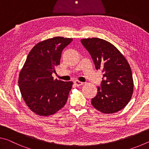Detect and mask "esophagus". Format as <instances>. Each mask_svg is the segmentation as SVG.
Listing matches in <instances>:
<instances>
[{"instance_id": "1", "label": "esophagus", "mask_w": 149, "mask_h": 149, "mask_svg": "<svg viewBox=\"0 0 149 149\" xmlns=\"http://www.w3.org/2000/svg\"><path fill=\"white\" fill-rule=\"evenodd\" d=\"M74 84L76 85L77 86H81V85L83 84L84 83L82 82L79 81V80H75V81H74Z\"/></svg>"}]
</instances>
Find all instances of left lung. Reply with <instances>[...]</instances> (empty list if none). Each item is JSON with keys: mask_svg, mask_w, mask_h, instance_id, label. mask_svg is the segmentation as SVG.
Instances as JSON below:
<instances>
[{"mask_svg": "<svg viewBox=\"0 0 149 149\" xmlns=\"http://www.w3.org/2000/svg\"><path fill=\"white\" fill-rule=\"evenodd\" d=\"M93 60L96 70H101L102 80L91 104L104 113L125 108L133 92L131 69L124 56L108 41L100 38L80 40Z\"/></svg>", "mask_w": 149, "mask_h": 149, "instance_id": "1", "label": "left lung"}]
</instances>
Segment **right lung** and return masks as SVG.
<instances>
[{
  "label": "right lung",
  "instance_id": "obj_1",
  "mask_svg": "<svg viewBox=\"0 0 149 149\" xmlns=\"http://www.w3.org/2000/svg\"><path fill=\"white\" fill-rule=\"evenodd\" d=\"M72 41L55 37L38 43L29 53L19 73L22 96L29 108L39 116L53 115L67 101L72 82L54 80L52 74L60 64L63 49Z\"/></svg>",
  "mask_w": 149,
  "mask_h": 149
}]
</instances>
